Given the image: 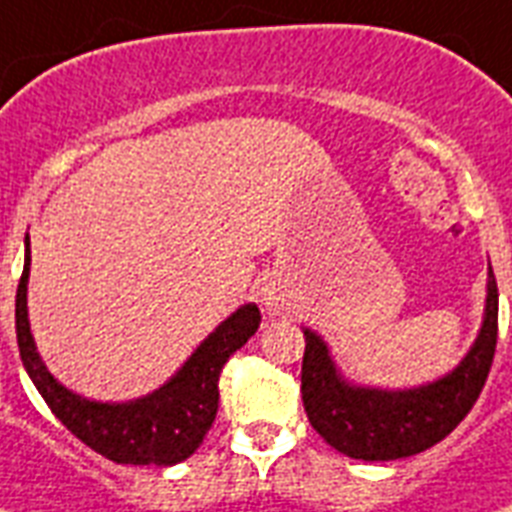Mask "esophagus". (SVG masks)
I'll return each mask as SVG.
<instances>
[{
  "mask_svg": "<svg viewBox=\"0 0 512 512\" xmlns=\"http://www.w3.org/2000/svg\"><path fill=\"white\" fill-rule=\"evenodd\" d=\"M293 290L282 282H269V285L261 287V303H264L269 311L274 314H280V311H287V308L293 306Z\"/></svg>",
  "mask_w": 512,
  "mask_h": 512,
  "instance_id": "1",
  "label": "esophagus"
}]
</instances>
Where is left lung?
<instances>
[{
  "instance_id": "8db88e82",
  "label": "left lung",
  "mask_w": 512,
  "mask_h": 512,
  "mask_svg": "<svg viewBox=\"0 0 512 512\" xmlns=\"http://www.w3.org/2000/svg\"><path fill=\"white\" fill-rule=\"evenodd\" d=\"M301 392L308 421L337 453L356 460H398L442 442L474 408L497 345V282L489 266L479 335L453 371L434 382L384 390L350 382L327 340L303 327Z\"/></svg>"
}]
</instances>
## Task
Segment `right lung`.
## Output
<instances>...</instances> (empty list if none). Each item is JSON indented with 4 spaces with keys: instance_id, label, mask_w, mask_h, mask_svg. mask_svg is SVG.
<instances>
[{
    "instance_id": "obj_1",
    "label": "right lung",
    "mask_w": 512,
    "mask_h": 512,
    "mask_svg": "<svg viewBox=\"0 0 512 512\" xmlns=\"http://www.w3.org/2000/svg\"><path fill=\"white\" fill-rule=\"evenodd\" d=\"M28 277L31 240L25 235L23 277L15 295L18 348L28 377L54 416L83 445L122 466H175L196 453L217 416L222 366L259 329V306L246 303L227 316L162 387L125 403H104L67 390L38 356L28 322Z\"/></svg>"
}]
</instances>
